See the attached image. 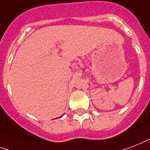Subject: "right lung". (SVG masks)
Listing matches in <instances>:
<instances>
[{"label":"right lung","instance_id":"right-lung-1","mask_svg":"<svg viewBox=\"0 0 150 150\" xmlns=\"http://www.w3.org/2000/svg\"><path fill=\"white\" fill-rule=\"evenodd\" d=\"M62 117V116H61V117Z\"/></svg>","mask_w":150,"mask_h":150}]
</instances>
